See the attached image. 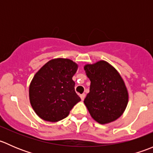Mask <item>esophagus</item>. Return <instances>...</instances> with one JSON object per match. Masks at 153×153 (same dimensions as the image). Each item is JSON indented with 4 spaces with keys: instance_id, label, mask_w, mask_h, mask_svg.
Wrapping results in <instances>:
<instances>
[{
    "instance_id": "obj_1",
    "label": "esophagus",
    "mask_w": 153,
    "mask_h": 153,
    "mask_svg": "<svg viewBox=\"0 0 153 153\" xmlns=\"http://www.w3.org/2000/svg\"><path fill=\"white\" fill-rule=\"evenodd\" d=\"M85 96H86V95L85 94H81V95H80V97H81V100H82V101H84V98H85Z\"/></svg>"
}]
</instances>
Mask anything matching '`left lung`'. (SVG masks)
Masks as SVG:
<instances>
[{
    "mask_svg": "<svg viewBox=\"0 0 153 153\" xmlns=\"http://www.w3.org/2000/svg\"><path fill=\"white\" fill-rule=\"evenodd\" d=\"M91 81L84 104L94 120L104 124L118 119L128 103V92L116 69L104 61L84 67Z\"/></svg>",
    "mask_w": 153,
    "mask_h": 153,
    "instance_id": "8db88e82",
    "label": "left lung"
}]
</instances>
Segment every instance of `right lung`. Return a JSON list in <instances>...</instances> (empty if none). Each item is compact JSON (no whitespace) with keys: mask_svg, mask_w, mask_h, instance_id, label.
I'll return each instance as SVG.
<instances>
[{"mask_svg":"<svg viewBox=\"0 0 153 153\" xmlns=\"http://www.w3.org/2000/svg\"><path fill=\"white\" fill-rule=\"evenodd\" d=\"M77 69L78 65L71 60L56 58L35 74L29 86V100L40 118L50 122L61 121L81 101L72 80Z\"/></svg>","mask_w":153,"mask_h":153,"instance_id":"obj_1","label":"right lung"}]
</instances>
